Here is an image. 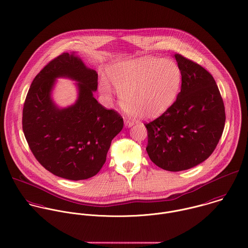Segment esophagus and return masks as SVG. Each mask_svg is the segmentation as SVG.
<instances>
[{"label":"esophagus","mask_w":248,"mask_h":248,"mask_svg":"<svg viewBox=\"0 0 248 248\" xmlns=\"http://www.w3.org/2000/svg\"><path fill=\"white\" fill-rule=\"evenodd\" d=\"M134 125V121H132L131 119H128V118H125V126L126 127H132Z\"/></svg>","instance_id":"obj_1"}]
</instances>
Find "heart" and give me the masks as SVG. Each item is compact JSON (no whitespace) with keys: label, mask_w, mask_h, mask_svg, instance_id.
<instances>
[{"label":"heart","mask_w":248,"mask_h":248,"mask_svg":"<svg viewBox=\"0 0 248 248\" xmlns=\"http://www.w3.org/2000/svg\"><path fill=\"white\" fill-rule=\"evenodd\" d=\"M108 78L130 114L154 119L174 103L180 89L181 71L171 61L142 58L113 66ZM100 90L108 97L112 94L110 84L105 80L100 83Z\"/></svg>","instance_id":"b5f03b06"}]
</instances>
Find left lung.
Wrapping results in <instances>:
<instances>
[{
	"label": "left lung",
	"instance_id": "8db88e82",
	"mask_svg": "<svg viewBox=\"0 0 248 248\" xmlns=\"http://www.w3.org/2000/svg\"><path fill=\"white\" fill-rule=\"evenodd\" d=\"M181 91L164 114L146 123L150 160L168 171H182L207 160L225 125L222 97L213 76L198 63L174 55Z\"/></svg>",
	"mask_w": 248,
	"mask_h": 248
}]
</instances>
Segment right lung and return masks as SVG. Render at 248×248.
Listing matches in <instances>:
<instances>
[{"label": "right lung", "instance_id": "obj_1", "mask_svg": "<svg viewBox=\"0 0 248 248\" xmlns=\"http://www.w3.org/2000/svg\"><path fill=\"white\" fill-rule=\"evenodd\" d=\"M59 77L78 82V100L66 109H59L50 99ZM97 85L95 70L75 53H63L43 67L28 91L23 132L35 159L56 176L79 181L96 175L106 163L111 140L123 128L121 115L93 97Z\"/></svg>", "mask_w": 248, "mask_h": 248}]
</instances>
